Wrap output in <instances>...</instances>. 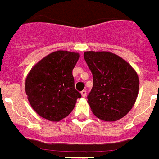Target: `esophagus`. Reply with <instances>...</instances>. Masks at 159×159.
I'll return each instance as SVG.
<instances>
[{"label":"esophagus","instance_id":"1","mask_svg":"<svg viewBox=\"0 0 159 159\" xmlns=\"http://www.w3.org/2000/svg\"><path fill=\"white\" fill-rule=\"evenodd\" d=\"M81 94L83 97H86V95H87V91L86 90H83V91L81 92Z\"/></svg>","mask_w":159,"mask_h":159}]
</instances>
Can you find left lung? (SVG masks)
I'll return each mask as SVG.
<instances>
[{"mask_svg":"<svg viewBox=\"0 0 159 159\" xmlns=\"http://www.w3.org/2000/svg\"><path fill=\"white\" fill-rule=\"evenodd\" d=\"M84 60L93 74V85L87 98L94 116L104 121L124 117L138 94L135 70L121 57L106 51H86Z\"/></svg>","mask_w":159,"mask_h":159,"instance_id":"8db88e82","label":"left lung"}]
</instances>
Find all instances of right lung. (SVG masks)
<instances>
[{"label":"right lung","instance_id":"right-lung-1","mask_svg":"<svg viewBox=\"0 0 159 159\" xmlns=\"http://www.w3.org/2000/svg\"><path fill=\"white\" fill-rule=\"evenodd\" d=\"M79 54L58 50L45 56L29 71L25 91L33 109L50 121L70 114L82 95L75 89L72 70Z\"/></svg>","mask_w":159,"mask_h":159}]
</instances>
